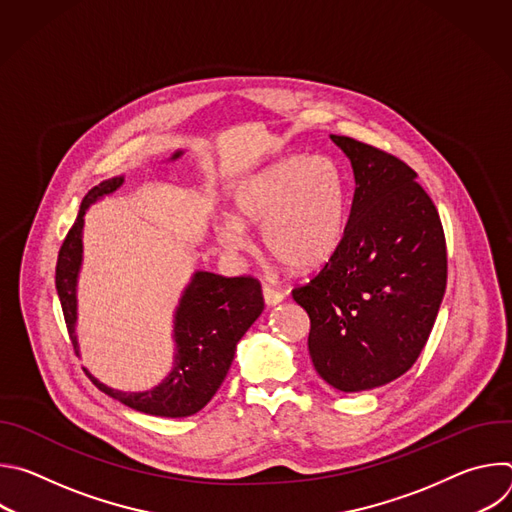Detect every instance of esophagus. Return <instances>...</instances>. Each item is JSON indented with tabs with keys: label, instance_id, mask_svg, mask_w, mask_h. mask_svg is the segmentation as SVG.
<instances>
[{
	"label": "esophagus",
	"instance_id": "1",
	"mask_svg": "<svg viewBox=\"0 0 512 512\" xmlns=\"http://www.w3.org/2000/svg\"><path fill=\"white\" fill-rule=\"evenodd\" d=\"M263 298H265L267 306H277L279 302L285 300V291H279V289L263 283Z\"/></svg>",
	"mask_w": 512,
	"mask_h": 512
}]
</instances>
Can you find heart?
<instances>
[{
  "mask_svg": "<svg viewBox=\"0 0 512 512\" xmlns=\"http://www.w3.org/2000/svg\"><path fill=\"white\" fill-rule=\"evenodd\" d=\"M233 216L214 223L231 253L251 249L245 227H261L267 253L291 269L322 265L346 225V182L328 156H289L243 178L231 194Z\"/></svg>",
  "mask_w": 512,
  "mask_h": 512,
  "instance_id": "obj_1",
  "label": "heart"
}]
</instances>
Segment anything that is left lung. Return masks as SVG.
<instances>
[{
  "mask_svg": "<svg viewBox=\"0 0 512 512\" xmlns=\"http://www.w3.org/2000/svg\"><path fill=\"white\" fill-rule=\"evenodd\" d=\"M330 139L352 166V206L336 251L294 300L310 316L316 373L358 393L399 379L421 354L446 291V237L407 164L344 135Z\"/></svg>",
  "mask_w": 512,
  "mask_h": 512,
  "instance_id": "8db88e82",
  "label": "left lung"
}]
</instances>
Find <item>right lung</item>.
Returning <instances> with one entry per match:
<instances>
[{"label": "right lung", "mask_w": 512, "mask_h": 512, "mask_svg": "<svg viewBox=\"0 0 512 512\" xmlns=\"http://www.w3.org/2000/svg\"><path fill=\"white\" fill-rule=\"evenodd\" d=\"M184 150L174 152L168 162H176ZM125 176H113L91 188L83 198L75 225L68 231L56 261V291L64 312L72 344L81 356L77 338L79 300L77 287L83 267V227L87 210L117 192ZM261 285L253 277H223L212 271H194L174 310V360L170 373L148 391H119L101 383L87 371L89 379L109 397L123 405L156 415L188 417L198 413L223 385L239 340L263 312Z\"/></svg>", "instance_id": "add662e5"}]
</instances>
